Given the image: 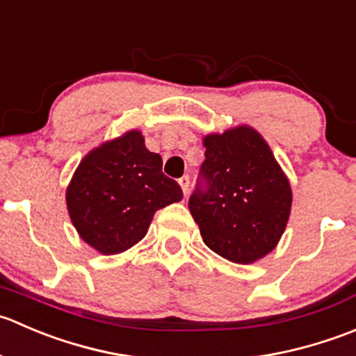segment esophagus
Returning a JSON list of instances; mask_svg holds the SVG:
<instances>
[{"label": "esophagus", "instance_id": "1", "mask_svg": "<svg viewBox=\"0 0 356 356\" xmlns=\"http://www.w3.org/2000/svg\"><path fill=\"white\" fill-rule=\"evenodd\" d=\"M178 183H179V186H181V190H183V195L186 197V193H188V186H190L188 177H181L178 179Z\"/></svg>", "mask_w": 356, "mask_h": 356}]
</instances>
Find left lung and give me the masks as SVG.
<instances>
[{"instance_id": "1", "label": "left lung", "mask_w": 356, "mask_h": 356, "mask_svg": "<svg viewBox=\"0 0 356 356\" xmlns=\"http://www.w3.org/2000/svg\"><path fill=\"white\" fill-rule=\"evenodd\" d=\"M206 161L188 209L202 241L228 261L249 265L275 249L293 190L268 143L251 126L204 136Z\"/></svg>"}]
</instances>
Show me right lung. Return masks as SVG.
Segmentation results:
<instances>
[{
  "label": "right lung",
  "instance_id": "obj_1",
  "mask_svg": "<svg viewBox=\"0 0 356 356\" xmlns=\"http://www.w3.org/2000/svg\"><path fill=\"white\" fill-rule=\"evenodd\" d=\"M183 199L163 159L138 129L102 143L83 157L65 192L77 234L102 254H118L145 237L154 214Z\"/></svg>",
  "mask_w": 356,
  "mask_h": 356
}]
</instances>
